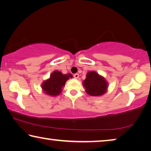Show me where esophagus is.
<instances>
[{"label":"esophagus","instance_id":"esophagus-1","mask_svg":"<svg viewBox=\"0 0 151 151\" xmlns=\"http://www.w3.org/2000/svg\"><path fill=\"white\" fill-rule=\"evenodd\" d=\"M74 77H75V78H78V77H79V75H78V73H76L74 75Z\"/></svg>","mask_w":151,"mask_h":151}]
</instances>
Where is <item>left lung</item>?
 <instances>
[{
  "label": "left lung",
  "mask_w": 151,
  "mask_h": 151,
  "mask_svg": "<svg viewBox=\"0 0 151 151\" xmlns=\"http://www.w3.org/2000/svg\"><path fill=\"white\" fill-rule=\"evenodd\" d=\"M85 91L91 96L99 97L107 91L108 83L104 76L97 72L89 71L86 75V78L83 81Z\"/></svg>",
  "instance_id": "8db88e82"
}]
</instances>
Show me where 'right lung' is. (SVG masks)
I'll use <instances>...</instances> for the list:
<instances>
[{
  "label": "right lung",
  "mask_w": 151,
  "mask_h": 151,
  "mask_svg": "<svg viewBox=\"0 0 151 151\" xmlns=\"http://www.w3.org/2000/svg\"><path fill=\"white\" fill-rule=\"evenodd\" d=\"M73 76L70 73L63 74L60 71L54 70L49 78L44 81L41 87L44 93L52 97L58 96L63 91V88L70 78Z\"/></svg>",
  "instance_id": "obj_1"
}]
</instances>
